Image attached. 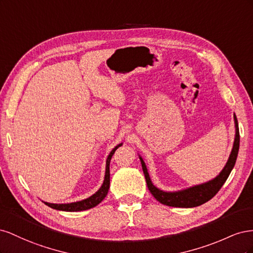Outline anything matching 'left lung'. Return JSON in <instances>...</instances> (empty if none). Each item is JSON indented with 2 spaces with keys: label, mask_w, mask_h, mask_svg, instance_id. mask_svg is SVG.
Segmentation results:
<instances>
[{
  "label": "left lung",
  "mask_w": 253,
  "mask_h": 253,
  "mask_svg": "<svg viewBox=\"0 0 253 253\" xmlns=\"http://www.w3.org/2000/svg\"><path fill=\"white\" fill-rule=\"evenodd\" d=\"M234 118V125H235V137L233 142V148L230 153V156L228 158V162L224 169L220 171V173L209 181L201 183V185H196L193 187H190L179 191H173V192H167L158 189L153 185V182L150 178V175L148 173L147 166H145L143 159L139 155V159L141 162V167L143 170V174L145 180H147V185L150 190L152 195L154 196L156 200L162 203L163 205L170 206V207H178V208H193V207L201 206L215 195L219 189L223 187L225 181L227 180L228 176L230 175L233 167L235 165L237 154H239L240 149V131H239V124H237V119L235 114L233 115Z\"/></svg>",
  "instance_id": "left-lung-1"
}]
</instances>
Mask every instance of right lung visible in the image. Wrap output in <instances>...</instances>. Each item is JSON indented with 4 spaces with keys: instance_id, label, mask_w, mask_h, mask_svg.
<instances>
[{
    "instance_id": "right-lung-1",
    "label": "right lung",
    "mask_w": 253,
    "mask_h": 253,
    "mask_svg": "<svg viewBox=\"0 0 253 253\" xmlns=\"http://www.w3.org/2000/svg\"><path fill=\"white\" fill-rule=\"evenodd\" d=\"M122 142L117 144L111 153L109 154L108 158H106V166H105V175H104V180L102 186L99 188L96 193H94L91 196L85 198V200H82L79 202H75V203H70V204H50L44 202L45 205H47L48 207L52 209L56 210H61V211H67V212H74V211H83V210H87L90 208H94L98 204H100L104 197L106 196L109 192L110 189V163L112 156L114 155L115 151H116L119 147H121Z\"/></svg>"
}]
</instances>
